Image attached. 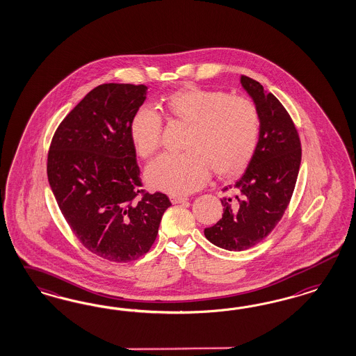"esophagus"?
I'll return each instance as SVG.
<instances>
[{"label": "esophagus", "mask_w": 356, "mask_h": 356, "mask_svg": "<svg viewBox=\"0 0 356 356\" xmlns=\"http://www.w3.org/2000/svg\"><path fill=\"white\" fill-rule=\"evenodd\" d=\"M170 200H171V202H172L173 205L183 204V202H186V201H188V198H186V197H181V195H171V197H170Z\"/></svg>", "instance_id": "1"}]
</instances>
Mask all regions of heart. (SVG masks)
<instances>
[{
	"label": "heart",
	"mask_w": 356,
	"mask_h": 356,
	"mask_svg": "<svg viewBox=\"0 0 356 356\" xmlns=\"http://www.w3.org/2000/svg\"><path fill=\"white\" fill-rule=\"evenodd\" d=\"M163 112L189 125L183 154H163L146 170L152 189L183 195L197 191L211 171L220 177L243 172L259 140V118L256 107L244 97L225 91L188 86L163 97ZM162 119L149 107H140L130 120L134 150L147 158L158 150Z\"/></svg>",
	"instance_id": "obj_1"
}]
</instances>
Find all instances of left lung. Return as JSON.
<instances>
[{"mask_svg": "<svg viewBox=\"0 0 356 356\" xmlns=\"http://www.w3.org/2000/svg\"><path fill=\"white\" fill-rule=\"evenodd\" d=\"M240 85L259 113V142L247 171L234 185L236 195L220 200L223 216L205 228L210 243L235 252L256 245L277 226L290 204L302 162L298 130L280 100L249 76H240Z\"/></svg>", "mask_w": 356, "mask_h": 356, "instance_id": "obj_1", "label": "left lung"}]
</instances>
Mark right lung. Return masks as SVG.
Masks as SVG:
<instances>
[{
	"label": "right lung",
	"mask_w": 356,
	"mask_h": 356,
	"mask_svg": "<svg viewBox=\"0 0 356 356\" xmlns=\"http://www.w3.org/2000/svg\"><path fill=\"white\" fill-rule=\"evenodd\" d=\"M147 86L95 87L63 120L49 147L47 173L67 225L90 252L115 262L140 259L154 244L165 194L142 193L130 120Z\"/></svg>",
	"instance_id": "1"
}]
</instances>
